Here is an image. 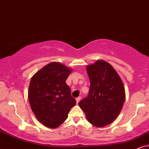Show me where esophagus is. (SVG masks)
I'll use <instances>...</instances> for the list:
<instances>
[{"label": "esophagus", "instance_id": "34e87169", "mask_svg": "<svg viewBox=\"0 0 149 149\" xmlns=\"http://www.w3.org/2000/svg\"><path fill=\"white\" fill-rule=\"evenodd\" d=\"M80 100H81V97H78L77 98H76V102H77V104L80 101Z\"/></svg>", "mask_w": 149, "mask_h": 149}]
</instances>
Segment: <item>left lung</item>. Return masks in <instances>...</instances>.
<instances>
[{
    "label": "left lung",
    "instance_id": "left-lung-1",
    "mask_svg": "<svg viewBox=\"0 0 149 149\" xmlns=\"http://www.w3.org/2000/svg\"><path fill=\"white\" fill-rule=\"evenodd\" d=\"M90 79L89 95L79 102L89 122L102 127L119 115L125 101V89L119 75L104 60L88 65Z\"/></svg>",
    "mask_w": 149,
    "mask_h": 149
}]
</instances>
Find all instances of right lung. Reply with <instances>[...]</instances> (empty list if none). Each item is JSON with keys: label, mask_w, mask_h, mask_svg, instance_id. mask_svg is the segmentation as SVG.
Masks as SVG:
<instances>
[{"label": "right lung", "mask_w": 149, "mask_h": 149, "mask_svg": "<svg viewBox=\"0 0 149 149\" xmlns=\"http://www.w3.org/2000/svg\"><path fill=\"white\" fill-rule=\"evenodd\" d=\"M71 72L63 64L51 62L31 78L28 91L30 106L37 119L46 127H58L76 104L65 83Z\"/></svg>", "instance_id": "obj_1"}]
</instances>
